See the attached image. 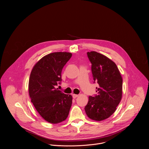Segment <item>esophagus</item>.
Instances as JSON below:
<instances>
[{"instance_id": "obj_1", "label": "esophagus", "mask_w": 149, "mask_h": 149, "mask_svg": "<svg viewBox=\"0 0 149 149\" xmlns=\"http://www.w3.org/2000/svg\"><path fill=\"white\" fill-rule=\"evenodd\" d=\"M73 97L74 98V99H76V97H77L78 96H79V95H76V94H73Z\"/></svg>"}]
</instances>
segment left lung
Listing matches in <instances>:
<instances>
[{
	"label": "left lung",
	"instance_id": "8db88e82",
	"mask_svg": "<svg viewBox=\"0 0 149 149\" xmlns=\"http://www.w3.org/2000/svg\"><path fill=\"white\" fill-rule=\"evenodd\" d=\"M87 55L92 64V72L96 88L97 95L89 96L85 107L88 117L102 121L111 116L116 111L122 97L123 80L116 65L106 56L92 51Z\"/></svg>",
	"mask_w": 149,
	"mask_h": 149
}]
</instances>
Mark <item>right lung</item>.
<instances>
[{"instance_id":"obj_1","label":"right lung","mask_w":149,"mask_h":149,"mask_svg":"<svg viewBox=\"0 0 149 149\" xmlns=\"http://www.w3.org/2000/svg\"><path fill=\"white\" fill-rule=\"evenodd\" d=\"M72 56L69 52L47 54L34 65L30 73L29 93L31 102L43 119L50 123L65 120L72 106V95L55 88L62 80V69Z\"/></svg>"}]
</instances>
